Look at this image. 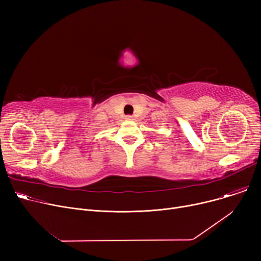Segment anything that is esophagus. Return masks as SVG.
<instances>
[{"label": "esophagus", "mask_w": 261, "mask_h": 261, "mask_svg": "<svg viewBox=\"0 0 261 261\" xmlns=\"http://www.w3.org/2000/svg\"><path fill=\"white\" fill-rule=\"evenodd\" d=\"M126 119H127V120H132V119H133V116L128 115V116H126Z\"/></svg>", "instance_id": "esophagus-1"}]
</instances>
